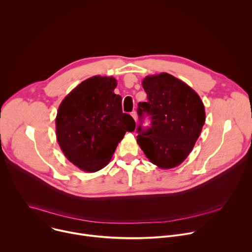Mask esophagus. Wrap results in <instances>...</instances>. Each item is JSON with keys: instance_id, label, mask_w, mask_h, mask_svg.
<instances>
[{"instance_id": "1", "label": "esophagus", "mask_w": 252, "mask_h": 252, "mask_svg": "<svg viewBox=\"0 0 252 252\" xmlns=\"http://www.w3.org/2000/svg\"><path fill=\"white\" fill-rule=\"evenodd\" d=\"M130 115H131V117L134 119V121L136 122V113H135V111H132V112L130 113Z\"/></svg>"}]
</instances>
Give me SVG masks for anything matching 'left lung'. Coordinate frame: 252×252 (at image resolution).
Segmentation results:
<instances>
[{"label": "left lung", "instance_id": "1", "mask_svg": "<svg viewBox=\"0 0 252 252\" xmlns=\"http://www.w3.org/2000/svg\"><path fill=\"white\" fill-rule=\"evenodd\" d=\"M142 88L148 101L137 104L136 141L154 164L175 167L190 154L201 132L205 122L202 100L186 83L166 73L146 77ZM145 115L151 119L146 130L142 128Z\"/></svg>", "mask_w": 252, "mask_h": 252}]
</instances>
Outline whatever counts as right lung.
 I'll return each instance as SVG.
<instances>
[{
	"label": "right lung",
	"instance_id": "obj_1",
	"mask_svg": "<svg viewBox=\"0 0 252 252\" xmlns=\"http://www.w3.org/2000/svg\"><path fill=\"white\" fill-rule=\"evenodd\" d=\"M116 87V79L95 76L81 83L60 104L58 142L66 158L85 171L104 167L126 132L135 128L134 120L123 113Z\"/></svg>",
	"mask_w": 252,
	"mask_h": 252
}]
</instances>
